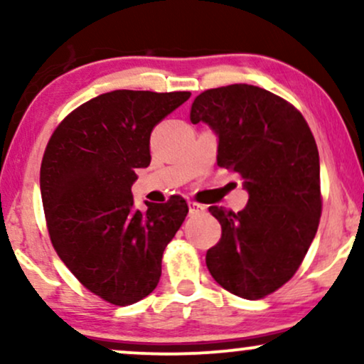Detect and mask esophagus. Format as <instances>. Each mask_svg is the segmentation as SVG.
<instances>
[{
    "label": "esophagus",
    "instance_id": "34e87169",
    "mask_svg": "<svg viewBox=\"0 0 364 364\" xmlns=\"http://www.w3.org/2000/svg\"><path fill=\"white\" fill-rule=\"evenodd\" d=\"M188 207H190V214H191V215L202 214V212L205 210V207L200 205V203H196V202H190V203H188Z\"/></svg>",
    "mask_w": 364,
    "mask_h": 364
}]
</instances>
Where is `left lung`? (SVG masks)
Instances as JSON below:
<instances>
[{"label": "left lung", "instance_id": "8db88e82", "mask_svg": "<svg viewBox=\"0 0 364 364\" xmlns=\"http://www.w3.org/2000/svg\"><path fill=\"white\" fill-rule=\"evenodd\" d=\"M191 123L217 136V164L243 178L248 203L237 214L212 205L223 236L207 252L208 272L225 291L260 299L301 265L321 214L320 157L296 107L246 83L202 92Z\"/></svg>", "mask_w": 364, "mask_h": 364}]
</instances>
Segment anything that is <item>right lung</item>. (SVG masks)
<instances>
[{
	"instance_id": "1",
	"label": "right lung",
	"mask_w": 364,
	"mask_h": 364,
	"mask_svg": "<svg viewBox=\"0 0 364 364\" xmlns=\"http://www.w3.org/2000/svg\"><path fill=\"white\" fill-rule=\"evenodd\" d=\"M190 92L112 90L54 129L41 164V196L60 258L87 289L118 306L156 289L162 253L188 214L181 196L135 207L136 169L150 164V133Z\"/></svg>"
}]
</instances>
